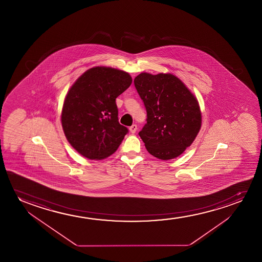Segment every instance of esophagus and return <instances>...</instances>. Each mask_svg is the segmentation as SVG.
<instances>
[{"label":"esophagus","instance_id":"esophagus-1","mask_svg":"<svg viewBox=\"0 0 262 262\" xmlns=\"http://www.w3.org/2000/svg\"><path fill=\"white\" fill-rule=\"evenodd\" d=\"M137 129H138V126L136 124H133V125L129 127V132L132 133H136Z\"/></svg>","mask_w":262,"mask_h":262}]
</instances>
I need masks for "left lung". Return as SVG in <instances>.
Returning <instances> with one entry per match:
<instances>
[{
  "label": "left lung",
  "instance_id": "1",
  "mask_svg": "<svg viewBox=\"0 0 262 262\" xmlns=\"http://www.w3.org/2000/svg\"><path fill=\"white\" fill-rule=\"evenodd\" d=\"M134 85L147 111V123L139 133L147 150L162 160L183 154L201 129L196 97L172 74L143 72Z\"/></svg>",
  "mask_w": 262,
  "mask_h": 262
}]
</instances>
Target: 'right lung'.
<instances>
[{"instance_id":"obj_1","label":"right lung","mask_w":262,"mask_h":262,"mask_svg":"<svg viewBox=\"0 0 262 262\" xmlns=\"http://www.w3.org/2000/svg\"><path fill=\"white\" fill-rule=\"evenodd\" d=\"M133 82L129 73L109 67L84 72L69 90L61 125L70 144L90 159L113 154L129 132L118 121L115 100Z\"/></svg>"}]
</instances>
